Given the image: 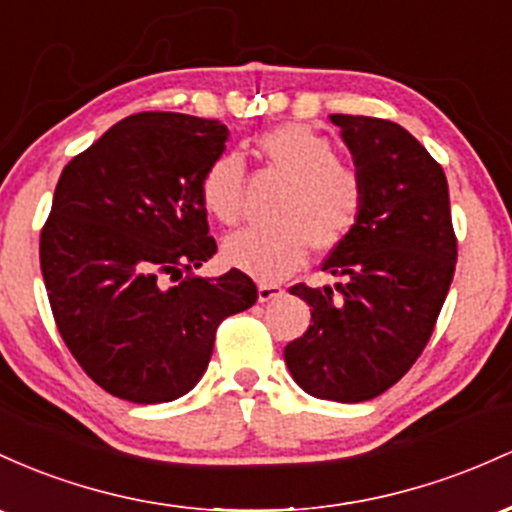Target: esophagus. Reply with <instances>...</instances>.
Returning <instances> with one entry per match:
<instances>
[{
	"label": "esophagus",
	"mask_w": 512,
	"mask_h": 512,
	"mask_svg": "<svg viewBox=\"0 0 512 512\" xmlns=\"http://www.w3.org/2000/svg\"><path fill=\"white\" fill-rule=\"evenodd\" d=\"M283 287L275 283H258V302H271L275 297H283Z\"/></svg>",
	"instance_id": "34e87169"
}]
</instances>
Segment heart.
Returning a JSON list of instances; mask_svg holds the SVG:
<instances>
[{"label": "heart", "instance_id": "b5f03b06", "mask_svg": "<svg viewBox=\"0 0 512 512\" xmlns=\"http://www.w3.org/2000/svg\"><path fill=\"white\" fill-rule=\"evenodd\" d=\"M258 149L268 164L292 181L275 227H249L227 237L229 266L263 283L283 280L307 261L312 244L321 251L341 246L365 210V183L353 166L338 162L331 140L300 123L263 132ZM244 162L225 152L200 179V200L222 225H237L244 210Z\"/></svg>", "mask_w": 512, "mask_h": 512}]
</instances>
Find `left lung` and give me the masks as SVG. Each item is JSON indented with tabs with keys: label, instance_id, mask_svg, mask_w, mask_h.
<instances>
[{
	"label": "left lung",
	"instance_id": "obj_1",
	"mask_svg": "<svg viewBox=\"0 0 512 512\" xmlns=\"http://www.w3.org/2000/svg\"><path fill=\"white\" fill-rule=\"evenodd\" d=\"M331 123L365 183L358 227L324 261L343 278L290 287L312 307V324L285 346L290 375L317 399L358 404L396 384L423 353L457 263L442 166L392 120L343 116Z\"/></svg>",
	"mask_w": 512,
	"mask_h": 512
}]
</instances>
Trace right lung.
<instances>
[{
  "mask_svg": "<svg viewBox=\"0 0 512 512\" xmlns=\"http://www.w3.org/2000/svg\"><path fill=\"white\" fill-rule=\"evenodd\" d=\"M227 125L135 113L62 169L40 271L62 341L101 389L174 401L208 370L215 331L256 302L246 273L198 278L215 256L200 179Z\"/></svg>",
  "mask_w": 512,
  "mask_h": 512,
  "instance_id": "right-lung-1",
  "label": "right lung"
}]
</instances>
